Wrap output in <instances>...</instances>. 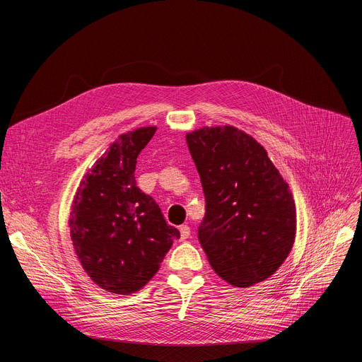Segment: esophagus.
I'll return each instance as SVG.
<instances>
[{
	"mask_svg": "<svg viewBox=\"0 0 362 362\" xmlns=\"http://www.w3.org/2000/svg\"><path fill=\"white\" fill-rule=\"evenodd\" d=\"M179 230H180V239L182 240H185V239H187L189 236H191V227H189L187 224H182L179 227Z\"/></svg>",
	"mask_w": 362,
	"mask_h": 362,
	"instance_id": "1",
	"label": "esophagus"
}]
</instances>
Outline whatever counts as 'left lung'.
<instances>
[{"label": "left lung", "mask_w": 362, "mask_h": 362, "mask_svg": "<svg viewBox=\"0 0 362 362\" xmlns=\"http://www.w3.org/2000/svg\"><path fill=\"white\" fill-rule=\"evenodd\" d=\"M205 195L198 239L213 270L236 288L273 276L292 251L296 208L264 149L233 126L186 135Z\"/></svg>", "instance_id": "left-lung-1"}]
</instances>
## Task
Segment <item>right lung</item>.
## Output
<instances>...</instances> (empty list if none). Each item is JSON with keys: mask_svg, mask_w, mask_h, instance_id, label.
<instances>
[{"mask_svg": "<svg viewBox=\"0 0 362 362\" xmlns=\"http://www.w3.org/2000/svg\"><path fill=\"white\" fill-rule=\"evenodd\" d=\"M156 130L148 126L120 135L83 176L73 198V248L90 280L111 293L142 289L180 238L158 204L136 186V158Z\"/></svg>", "mask_w": 362, "mask_h": 362, "instance_id": "1", "label": "right lung"}]
</instances>
